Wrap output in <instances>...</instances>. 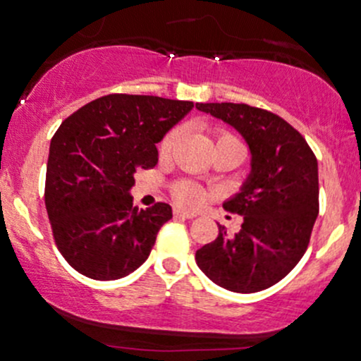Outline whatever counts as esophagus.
<instances>
[{
	"instance_id": "obj_1",
	"label": "esophagus",
	"mask_w": 361,
	"mask_h": 361,
	"mask_svg": "<svg viewBox=\"0 0 361 361\" xmlns=\"http://www.w3.org/2000/svg\"><path fill=\"white\" fill-rule=\"evenodd\" d=\"M173 214H176L177 217H182V219H192V217H196V212L182 210V208H176V210H173Z\"/></svg>"
}]
</instances>
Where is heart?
<instances>
[{"mask_svg":"<svg viewBox=\"0 0 361 361\" xmlns=\"http://www.w3.org/2000/svg\"><path fill=\"white\" fill-rule=\"evenodd\" d=\"M177 139H179V130H170V132L163 137L161 142H159L158 146L159 156H161V158H166V156L172 153ZM214 147L215 149H231L240 159L241 156H243V144H241V140L238 139L236 135L228 132V130H214ZM173 198H176L177 202L184 203V205H195V203L202 198V191H200L198 185L192 184V182H179V184H176V188H173Z\"/></svg>","mask_w":361,"mask_h":361,"instance_id":"heart-1","label":"heart"}]
</instances>
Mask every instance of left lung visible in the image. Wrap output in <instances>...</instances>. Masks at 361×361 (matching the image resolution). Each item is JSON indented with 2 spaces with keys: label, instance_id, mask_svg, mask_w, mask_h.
Returning <instances> with one entry per match:
<instances>
[{
  "label": "left lung",
  "instance_id": "1",
  "mask_svg": "<svg viewBox=\"0 0 361 361\" xmlns=\"http://www.w3.org/2000/svg\"><path fill=\"white\" fill-rule=\"evenodd\" d=\"M196 109L236 130L250 149V173L224 208L243 217L241 229L196 250V264L219 287L252 293L273 287L297 266L318 217V161L283 118L233 102Z\"/></svg>",
  "mask_w": 361,
  "mask_h": 361
}]
</instances>
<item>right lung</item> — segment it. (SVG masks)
Returning a JSON list of instances; mask_svg holds the SVG:
<instances>
[{
    "label": "right lung",
    "instance_id": "add662e5",
    "mask_svg": "<svg viewBox=\"0 0 361 361\" xmlns=\"http://www.w3.org/2000/svg\"><path fill=\"white\" fill-rule=\"evenodd\" d=\"M195 104L111 94L59 126L50 142L44 203L55 243L78 273L118 280L146 262L172 207L132 205L135 173L158 163L156 144Z\"/></svg>",
    "mask_w": 361,
    "mask_h": 361
}]
</instances>
